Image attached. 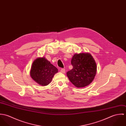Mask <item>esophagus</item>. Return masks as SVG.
I'll use <instances>...</instances> for the list:
<instances>
[{
  "label": "esophagus",
  "mask_w": 126,
  "mask_h": 126,
  "mask_svg": "<svg viewBox=\"0 0 126 126\" xmlns=\"http://www.w3.org/2000/svg\"><path fill=\"white\" fill-rule=\"evenodd\" d=\"M60 72H61V73H63V74H64V73H65V69L62 68V69H61Z\"/></svg>",
  "instance_id": "1"
}]
</instances>
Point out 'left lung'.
I'll return each mask as SVG.
<instances>
[{"mask_svg": "<svg viewBox=\"0 0 126 126\" xmlns=\"http://www.w3.org/2000/svg\"><path fill=\"white\" fill-rule=\"evenodd\" d=\"M73 69L67 72V76L77 88L89 85L94 80L97 70L96 63L89 53H75L72 57Z\"/></svg>", "mask_w": 126, "mask_h": 126, "instance_id": "obj_1", "label": "left lung"}]
</instances>
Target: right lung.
Returning <instances> with one entry per match:
<instances>
[{"label": "right lung", "mask_w": 126, "mask_h": 126, "mask_svg": "<svg viewBox=\"0 0 126 126\" xmlns=\"http://www.w3.org/2000/svg\"><path fill=\"white\" fill-rule=\"evenodd\" d=\"M58 69L45 57H39L35 60L32 65L30 76L37 83L41 86L48 85Z\"/></svg>", "instance_id": "add662e5"}]
</instances>
